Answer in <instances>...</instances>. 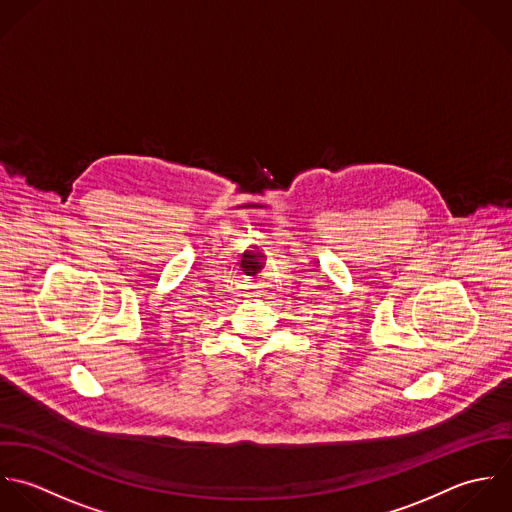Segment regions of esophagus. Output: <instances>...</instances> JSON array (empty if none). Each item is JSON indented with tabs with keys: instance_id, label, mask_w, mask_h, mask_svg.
I'll use <instances>...</instances> for the list:
<instances>
[{
	"instance_id": "34e87169",
	"label": "esophagus",
	"mask_w": 512,
	"mask_h": 512,
	"mask_svg": "<svg viewBox=\"0 0 512 512\" xmlns=\"http://www.w3.org/2000/svg\"><path fill=\"white\" fill-rule=\"evenodd\" d=\"M255 287H257V289H263V287H265V283H263V281H259V283H255Z\"/></svg>"
}]
</instances>
